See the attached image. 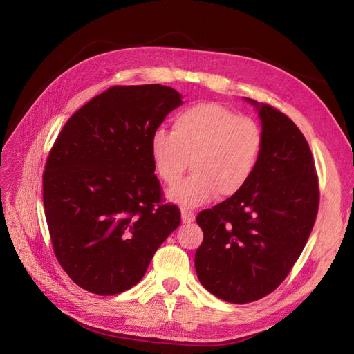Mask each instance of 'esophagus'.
<instances>
[{
	"instance_id": "obj_1",
	"label": "esophagus",
	"mask_w": 354,
	"mask_h": 354,
	"mask_svg": "<svg viewBox=\"0 0 354 354\" xmlns=\"http://www.w3.org/2000/svg\"><path fill=\"white\" fill-rule=\"evenodd\" d=\"M181 221H183V223L195 221V212L190 211V209H181Z\"/></svg>"
}]
</instances>
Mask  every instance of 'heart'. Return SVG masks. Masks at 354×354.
Returning a JSON list of instances; mask_svg holds the SVG:
<instances>
[{
    "instance_id": "b5f03b06",
    "label": "heart",
    "mask_w": 354,
    "mask_h": 354,
    "mask_svg": "<svg viewBox=\"0 0 354 354\" xmlns=\"http://www.w3.org/2000/svg\"><path fill=\"white\" fill-rule=\"evenodd\" d=\"M264 134L259 122L226 106L203 102L176 113L173 131L156 130L151 137V159L158 177L176 185L189 167L194 174L168 192L186 208L218 195H238L260 164Z\"/></svg>"
}]
</instances>
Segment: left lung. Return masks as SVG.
Listing matches in <instances>:
<instances>
[{
  "label": "left lung",
  "mask_w": 354,
  "mask_h": 354,
  "mask_svg": "<svg viewBox=\"0 0 354 354\" xmlns=\"http://www.w3.org/2000/svg\"><path fill=\"white\" fill-rule=\"evenodd\" d=\"M245 100L261 120L260 164L242 192L196 217L203 232L198 279L233 304L257 301L285 281L312 233L320 198L315 159L299 128L273 106Z\"/></svg>",
  "instance_id": "obj_1"
}]
</instances>
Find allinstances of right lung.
Masks as SVG:
<instances>
[{
  "mask_svg": "<svg viewBox=\"0 0 354 354\" xmlns=\"http://www.w3.org/2000/svg\"><path fill=\"white\" fill-rule=\"evenodd\" d=\"M181 94L159 84L115 85L62 128L42 174L53 251L71 279L97 295L142 281L180 226L151 159V137Z\"/></svg>",
  "mask_w": 354,
  "mask_h": 354,
  "instance_id": "add662e5",
  "label": "right lung"
}]
</instances>
